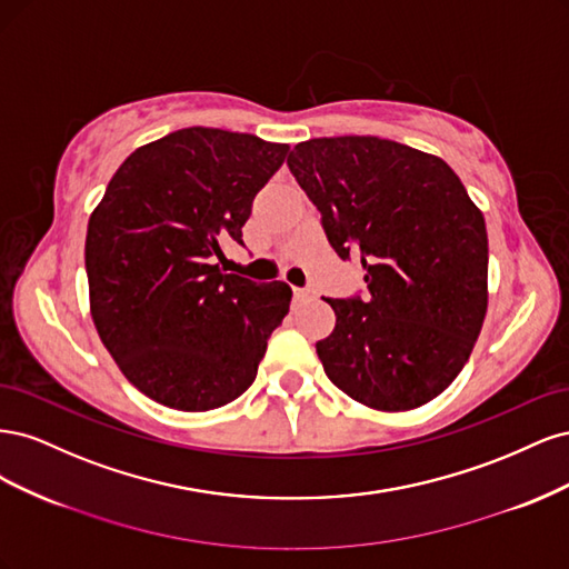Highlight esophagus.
Returning <instances> with one entry per match:
<instances>
[{
  "label": "esophagus",
  "mask_w": 569,
  "mask_h": 569,
  "mask_svg": "<svg viewBox=\"0 0 569 569\" xmlns=\"http://www.w3.org/2000/svg\"><path fill=\"white\" fill-rule=\"evenodd\" d=\"M308 299H313V291L311 289L295 287V301H308Z\"/></svg>",
  "instance_id": "34e87169"
}]
</instances>
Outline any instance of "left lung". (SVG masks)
<instances>
[{"label":"left lung","instance_id":"8db88e82","mask_svg":"<svg viewBox=\"0 0 569 569\" xmlns=\"http://www.w3.org/2000/svg\"><path fill=\"white\" fill-rule=\"evenodd\" d=\"M287 166L337 256L366 270V297L327 299L337 325L316 343L325 375L377 410L432 401L487 316L485 216L449 163L380 137H318Z\"/></svg>","mask_w":569,"mask_h":569}]
</instances>
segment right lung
<instances>
[{"label": "right lung", "instance_id": "obj_1", "mask_svg": "<svg viewBox=\"0 0 569 569\" xmlns=\"http://www.w3.org/2000/svg\"><path fill=\"white\" fill-rule=\"evenodd\" d=\"M289 147L182 128L123 161L90 216L84 268L97 332L128 380L184 412L234 401L289 313L284 282L226 272L253 197Z\"/></svg>", "mask_w": 569, "mask_h": 569}]
</instances>
